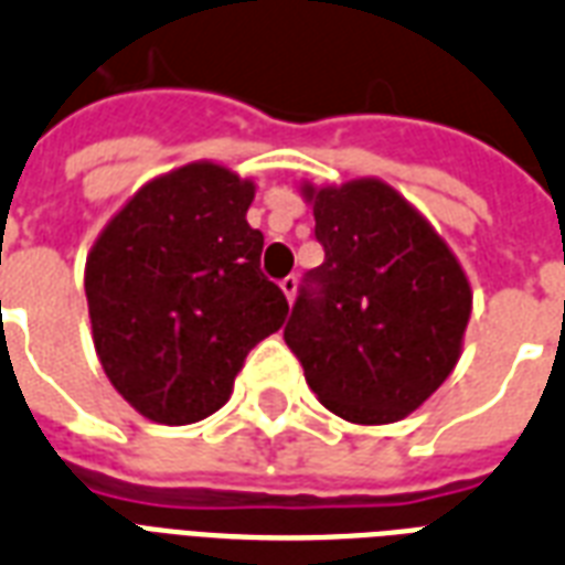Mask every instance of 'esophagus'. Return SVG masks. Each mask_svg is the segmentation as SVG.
<instances>
[{
	"label": "esophagus",
	"mask_w": 565,
	"mask_h": 565,
	"mask_svg": "<svg viewBox=\"0 0 565 565\" xmlns=\"http://www.w3.org/2000/svg\"><path fill=\"white\" fill-rule=\"evenodd\" d=\"M281 290H284V296H287V301H292V296H296V290H299V278H296V275H287V278H281Z\"/></svg>",
	"instance_id": "esophagus-1"
}]
</instances>
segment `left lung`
<instances>
[{"mask_svg":"<svg viewBox=\"0 0 565 565\" xmlns=\"http://www.w3.org/2000/svg\"><path fill=\"white\" fill-rule=\"evenodd\" d=\"M326 252L284 340L320 403L352 424L412 415L454 373L471 284L436 227L376 178L305 183Z\"/></svg>","mask_w":565,"mask_h":565,"instance_id":"8db88e82","label":"left lung"}]
</instances>
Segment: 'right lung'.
<instances>
[{"label":"right lung","mask_w":565,"mask_h":565,"mask_svg":"<svg viewBox=\"0 0 565 565\" xmlns=\"http://www.w3.org/2000/svg\"><path fill=\"white\" fill-rule=\"evenodd\" d=\"M252 201V180L189 162L145 183L88 254L94 350L120 397L157 424L225 406L245 355L290 311L260 273Z\"/></svg>","instance_id":"right-lung-1"}]
</instances>
